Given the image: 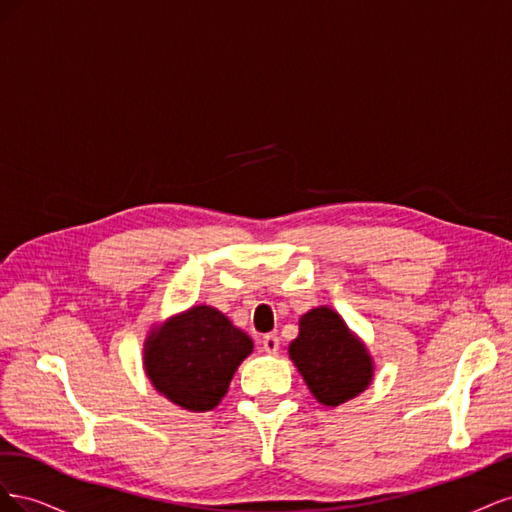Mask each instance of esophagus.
<instances>
[{"mask_svg":"<svg viewBox=\"0 0 512 512\" xmlns=\"http://www.w3.org/2000/svg\"><path fill=\"white\" fill-rule=\"evenodd\" d=\"M260 344H262V350L269 352V354H277V352H280V337L273 335V333L262 337Z\"/></svg>","mask_w":512,"mask_h":512,"instance_id":"1","label":"esophagus"}]
</instances>
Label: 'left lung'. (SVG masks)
Returning <instances> with one entry per match:
<instances>
[{"label":"left lung","mask_w":512,"mask_h":512,"mask_svg":"<svg viewBox=\"0 0 512 512\" xmlns=\"http://www.w3.org/2000/svg\"><path fill=\"white\" fill-rule=\"evenodd\" d=\"M307 389L324 406H339L363 393L374 378L365 344L331 307L309 309L299 320V337L288 346Z\"/></svg>","instance_id":"obj_1"}]
</instances>
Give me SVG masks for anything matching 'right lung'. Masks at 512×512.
Instances as JSON below:
<instances>
[{
    "instance_id": "obj_1",
    "label": "right lung",
    "mask_w": 512,
    "mask_h": 512,
    "mask_svg": "<svg viewBox=\"0 0 512 512\" xmlns=\"http://www.w3.org/2000/svg\"><path fill=\"white\" fill-rule=\"evenodd\" d=\"M252 339L222 312L194 305L153 329L145 339V371L173 404L190 412H207L220 404Z\"/></svg>"
}]
</instances>
